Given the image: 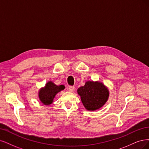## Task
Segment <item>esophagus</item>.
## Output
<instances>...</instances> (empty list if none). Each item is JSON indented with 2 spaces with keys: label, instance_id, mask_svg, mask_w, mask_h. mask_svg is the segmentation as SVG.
Segmentation results:
<instances>
[{
  "label": "esophagus",
  "instance_id": "34e87169",
  "mask_svg": "<svg viewBox=\"0 0 149 149\" xmlns=\"http://www.w3.org/2000/svg\"><path fill=\"white\" fill-rule=\"evenodd\" d=\"M68 90H69V92H73V91L75 90V87H74V86H70V87L68 88Z\"/></svg>",
  "mask_w": 149,
  "mask_h": 149
}]
</instances>
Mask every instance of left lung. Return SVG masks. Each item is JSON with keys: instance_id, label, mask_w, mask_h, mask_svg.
<instances>
[{"instance_id": "1", "label": "left lung", "mask_w": 149, "mask_h": 149, "mask_svg": "<svg viewBox=\"0 0 149 149\" xmlns=\"http://www.w3.org/2000/svg\"><path fill=\"white\" fill-rule=\"evenodd\" d=\"M77 92L84 106L90 111L102 107L109 97L108 90L98 81H87L84 86L78 88Z\"/></svg>"}]
</instances>
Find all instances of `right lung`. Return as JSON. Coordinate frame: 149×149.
Here are the masks:
<instances>
[{
	"label": "right lung",
	"instance_id": "right-lung-1",
	"mask_svg": "<svg viewBox=\"0 0 149 149\" xmlns=\"http://www.w3.org/2000/svg\"><path fill=\"white\" fill-rule=\"evenodd\" d=\"M64 85H56L52 81H49L46 84L45 88L39 92V97L41 102L46 105H49L53 102L55 95L60 91L64 90Z\"/></svg>",
	"mask_w": 149,
	"mask_h": 149
}]
</instances>
